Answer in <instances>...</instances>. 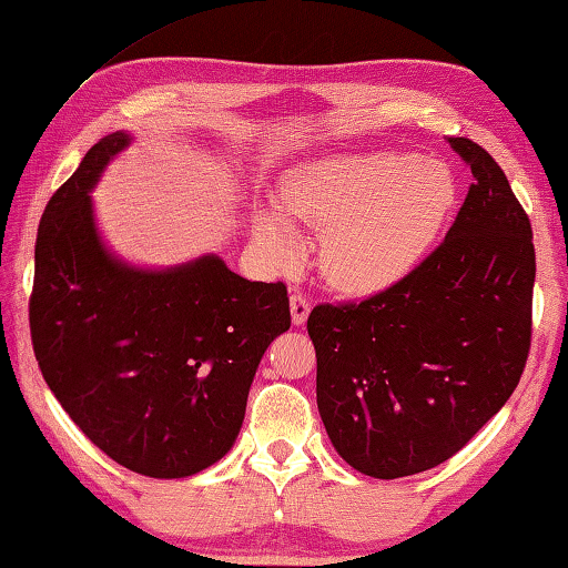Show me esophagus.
<instances>
[{"label": "esophagus", "mask_w": 568, "mask_h": 568, "mask_svg": "<svg viewBox=\"0 0 568 568\" xmlns=\"http://www.w3.org/2000/svg\"><path fill=\"white\" fill-rule=\"evenodd\" d=\"M308 311H311L308 296L304 292H296V288H294V292H292V318H294L296 326H301V323L308 318Z\"/></svg>", "instance_id": "esophagus-1"}]
</instances>
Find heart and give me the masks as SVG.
I'll list each match as a JSON object with an SVG mask.
<instances>
[{
    "label": "heart",
    "instance_id": "obj_1",
    "mask_svg": "<svg viewBox=\"0 0 568 568\" xmlns=\"http://www.w3.org/2000/svg\"><path fill=\"white\" fill-rule=\"evenodd\" d=\"M454 201L456 181L444 164L399 152H355L298 169L286 186L284 213L293 223L328 230L323 272L345 292L369 294L399 282L419 262ZM287 221L280 213L257 220L262 247L280 264H294L301 254Z\"/></svg>",
    "mask_w": 568,
    "mask_h": 568
}]
</instances>
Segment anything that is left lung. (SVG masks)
Segmentation results:
<instances>
[{"instance_id": "left-lung-1", "label": "left lung", "mask_w": 568, "mask_h": 568, "mask_svg": "<svg viewBox=\"0 0 568 568\" xmlns=\"http://www.w3.org/2000/svg\"><path fill=\"white\" fill-rule=\"evenodd\" d=\"M473 183L454 225L412 272L308 316L316 402L335 450L392 480L456 456L510 399L531 345L535 242L505 171L448 136Z\"/></svg>"}]
</instances>
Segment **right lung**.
I'll return each mask as SVG.
<instances>
[{
  "label": "right lung",
  "instance_id": "add662e5",
  "mask_svg": "<svg viewBox=\"0 0 568 568\" xmlns=\"http://www.w3.org/2000/svg\"><path fill=\"white\" fill-rule=\"evenodd\" d=\"M126 144L124 132L100 139L45 205L31 343L45 385L102 454L186 478L235 444L252 377L292 311L284 282H247L217 257L142 272L102 250L88 193Z\"/></svg>",
  "mask_w": 568,
  "mask_h": 568
}]
</instances>
